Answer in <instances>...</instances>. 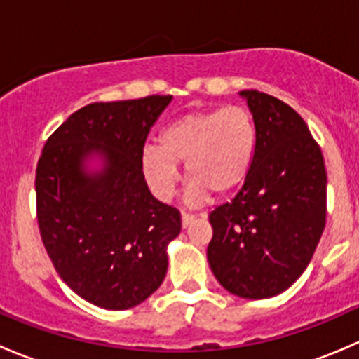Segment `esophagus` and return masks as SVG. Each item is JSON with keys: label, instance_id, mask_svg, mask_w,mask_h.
I'll use <instances>...</instances> for the list:
<instances>
[{"label": "esophagus", "instance_id": "esophagus-1", "mask_svg": "<svg viewBox=\"0 0 359 359\" xmlns=\"http://www.w3.org/2000/svg\"><path fill=\"white\" fill-rule=\"evenodd\" d=\"M193 222H194V215H189V213H182V227H184V229H186V227H189Z\"/></svg>", "mask_w": 359, "mask_h": 359}]
</instances>
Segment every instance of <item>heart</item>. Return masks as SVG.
Here are the masks:
<instances>
[{"label": "heart", "instance_id": "obj_1", "mask_svg": "<svg viewBox=\"0 0 359 359\" xmlns=\"http://www.w3.org/2000/svg\"><path fill=\"white\" fill-rule=\"evenodd\" d=\"M259 147L253 114L243 106L194 111L163 128L159 146L142 151V173L159 200H170L179 184V165L191 180L187 201L229 194L247 182Z\"/></svg>", "mask_w": 359, "mask_h": 359}]
</instances>
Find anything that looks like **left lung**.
Returning a JSON list of instances; mask_svg holds the SVG:
<instances>
[{"instance_id": "obj_1", "label": "left lung", "mask_w": 359, "mask_h": 359, "mask_svg": "<svg viewBox=\"0 0 359 359\" xmlns=\"http://www.w3.org/2000/svg\"><path fill=\"white\" fill-rule=\"evenodd\" d=\"M259 130L247 182L210 213L206 257L217 281L241 299L280 295L309 266L327 220V170L306 121L288 104L240 92Z\"/></svg>"}]
</instances>
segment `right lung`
<instances>
[{
    "label": "right lung",
    "mask_w": 359,
    "mask_h": 359,
    "mask_svg": "<svg viewBox=\"0 0 359 359\" xmlns=\"http://www.w3.org/2000/svg\"><path fill=\"white\" fill-rule=\"evenodd\" d=\"M172 99L90 104L52 133L38 161L43 245L64 283L102 309H130L158 290L182 227L179 210L151 194L140 161Z\"/></svg>",
    "instance_id": "obj_1"
}]
</instances>
